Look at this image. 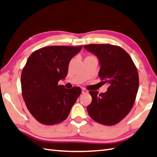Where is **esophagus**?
<instances>
[{
	"instance_id": "esophagus-1",
	"label": "esophagus",
	"mask_w": 157,
	"mask_h": 157,
	"mask_svg": "<svg viewBox=\"0 0 157 157\" xmlns=\"http://www.w3.org/2000/svg\"><path fill=\"white\" fill-rule=\"evenodd\" d=\"M82 90V93H83V94H87V93H88V91L84 89V88H83Z\"/></svg>"
}]
</instances>
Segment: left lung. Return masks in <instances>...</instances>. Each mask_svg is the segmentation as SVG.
Segmentation results:
<instances>
[{
  "mask_svg": "<svg viewBox=\"0 0 157 157\" xmlns=\"http://www.w3.org/2000/svg\"><path fill=\"white\" fill-rule=\"evenodd\" d=\"M99 60L98 76L109 85L105 93L90 91L92 101L87 106L90 116L101 124L112 126L125 118L132 109L139 86L137 69L132 58L118 46H83Z\"/></svg>",
  "mask_w": 157,
  "mask_h": 157,
  "instance_id": "obj_1",
  "label": "left lung"
}]
</instances>
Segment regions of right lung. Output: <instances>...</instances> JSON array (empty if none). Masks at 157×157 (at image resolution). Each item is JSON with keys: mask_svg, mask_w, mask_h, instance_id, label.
I'll use <instances>...</instances> for the list:
<instances>
[{"mask_svg": "<svg viewBox=\"0 0 157 157\" xmlns=\"http://www.w3.org/2000/svg\"><path fill=\"white\" fill-rule=\"evenodd\" d=\"M82 46H49L33 53L21 74L22 94L29 111L40 123L53 125L67 118L82 90L58 85Z\"/></svg>", "mask_w": 157, "mask_h": 157, "instance_id": "add662e5", "label": "right lung"}]
</instances>
